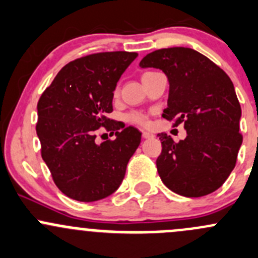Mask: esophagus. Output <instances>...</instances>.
Segmentation results:
<instances>
[{
    "label": "esophagus",
    "mask_w": 258,
    "mask_h": 258,
    "mask_svg": "<svg viewBox=\"0 0 258 258\" xmlns=\"http://www.w3.org/2000/svg\"><path fill=\"white\" fill-rule=\"evenodd\" d=\"M142 137L144 138V139H149V138H153V137H154V135H153L152 133H149V132H143L142 133Z\"/></svg>",
    "instance_id": "34e87169"
}]
</instances>
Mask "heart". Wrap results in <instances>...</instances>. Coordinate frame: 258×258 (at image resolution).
Here are the masks:
<instances>
[{
    "instance_id": "obj_1",
    "label": "heart",
    "mask_w": 258,
    "mask_h": 258,
    "mask_svg": "<svg viewBox=\"0 0 258 258\" xmlns=\"http://www.w3.org/2000/svg\"><path fill=\"white\" fill-rule=\"evenodd\" d=\"M128 120L130 123L138 124V125H147L148 119L144 114L138 113V111H134V113H130L128 115Z\"/></svg>"
}]
</instances>
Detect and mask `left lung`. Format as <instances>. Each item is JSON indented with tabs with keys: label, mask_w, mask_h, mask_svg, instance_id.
<instances>
[{
	"label": "left lung",
	"mask_w": 258,
	"mask_h": 258,
	"mask_svg": "<svg viewBox=\"0 0 258 258\" xmlns=\"http://www.w3.org/2000/svg\"><path fill=\"white\" fill-rule=\"evenodd\" d=\"M139 66L164 71L169 96L163 118L174 126L184 123L187 130V138L178 143L164 133L158 134L160 179L184 197L215 192L233 170L242 144L241 105L231 79L213 61L188 47L153 51Z\"/></svg>",
	"instance_id": "left-lung-1"
}]
</instances>
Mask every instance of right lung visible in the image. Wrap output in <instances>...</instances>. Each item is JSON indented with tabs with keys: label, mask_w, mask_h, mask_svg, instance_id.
Wrapping results in <instances>:
<instances>
[{
	"label": "right lung",
	"mask_w": 258,
	"mask_h": 258,
	"mask_svg": "<svg viewBox=\"0 0 258 258\" xmlns=\"http://www.w3.org/2000/svg\"><path fill=\"white\" fill-rule=\"evenodd\" d=\"M137 52L111 51L66 63L37 103L36 133L41 157L58 189L80 202L103 200L124 179L142 133L108 118L118 80ZM101 126L116 131L114 141L95 143Z\"/></svg>",
	"instance_id": "1"
}]
</instances>
